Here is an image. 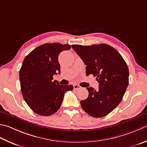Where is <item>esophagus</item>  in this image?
<instances>
[{
    "instance_id": "34e87169",
    "label": "esophagus",
    "mask_w": 147,
    "mask_h": 147,
    "mask_svg": "<svg viewBox=\"0 0 147 147\" xmlns=\"http://www.w3.org/2000/svg\"><path fill=\"white\" fill-rule=\"evenodd\" d=\"M73 87H74V89H75V90H78V89L81 88V86H80L79 85H78V84H75V85H73Z\"/></svg>"
}]
</instances>
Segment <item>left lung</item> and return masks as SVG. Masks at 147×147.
<instances>
[{
  "mask_svg": "<svg viewBox=\"0 0 147 147\" xmlns=\"http://www.w3.org/2000/svg\"><path fill=\"white\" fill-rule=\"evenodd\" d=\"M72 48L86 66L87 75L93 74L99 90L87 88L88 97L80 102L86 113L95 118L107 115L121 102L129 84L127 65L119 51L106 44Z\"/></svg>",
  "mask_w": 147,
  "mask_h": 147,
  "instance_id": "8db88e82",
  "label": "left lung"
}]
</instances>
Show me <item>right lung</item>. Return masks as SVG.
<instances>
[{
  "label": "right lung",
  "instance_id": "obj_1",
  "mask_svg": "<svg viewBox=\"0 0 147 147\" xmlns=\"http://www.w3.org/2000/svg\"><path fill=\"white\" fill-rule=\"evenodd\" d=\"M69 45L46 43L34 49L25 57L20 70L23 97L34 113L51 115L61 106L64 94L73 86L60 85L53 76L60 73L58 57L60 52L69 50Z\"/></svg>",
  "mask_w": 147,
  "mask_h": 147
}]
</instances>
